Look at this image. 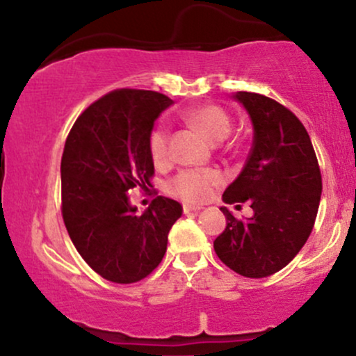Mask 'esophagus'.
I'll return each instance as SVG.
<instances>
[{
  "label": "esophagus",
  "mask_w": 356,
  "mask_h": 356,
  "mask_svg": "<svg viewBox=\"0 0 356 356\" xmlns=\"http://www.w3.org/2000/svg\"><path fill=\"white\" fill-rule=\"evenodd\" d=\"M202 207H197V206H189V204H184L182 206V211L184 214H194V212H199Z\"/></svg>",
  "instance_id": "34e87169"
}]
</instances>
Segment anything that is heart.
Here are the masks:
<instances>
[{"mask_svg": "<svg viewBox=\"0 0 356 356\" xmlns=\"http://www.w3.org/2000/svg\"><path fill=\"white\" fill-rule=\"evenodd\" d=\"M186 120L211 140H224L231 132V117L219 105H202L186 113ZM170 132L167 124L155 125L149 136V154L154 164L162 165L169 161ZM222 175L216 169H184L167 184V191L186 202H204L211 197Z\"/></svg>", "mask_w": 356, "mask_h": 356, "instance_id": "1", "label": "heart"}]
</instances>
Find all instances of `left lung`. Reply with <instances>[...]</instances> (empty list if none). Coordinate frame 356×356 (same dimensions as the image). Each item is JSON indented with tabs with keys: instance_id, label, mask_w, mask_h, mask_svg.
Returning <instances> with one entry per match:
<instances>
[{
	"instance_id": "left-lung-1",
	"label": "left lung",
	"mask_w": 356,
	"mask_h": 356,
	"mask_svg": "<svg viewBox=\"0 0 356 356\" xmlns=\"http://www.w3.org/2000/svg\"><path fill=\"white\" fill-rule=\"evenodd\" d=\"M254 127L251 152L224 202H249L254 216L236 219L226 207V229L216 254L246 277H266L293 261L312 234L321 197V172L312 138L300 118L280 102L238 92Z\"/></svg>"
}]
</instances>
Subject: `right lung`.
I'll return each instance as SVG.
<instances>
[{
    "label": "right lung",
    "instance_id": "1",
    "mask_svg": "<svg viewBox=\"0 0 356 356\" xmlns=\"http://www.w3.org/2000/svg\"><path fill=\"white\" fill-rule=\"evenodd\" d=\"M172 100L152 90L118 88L73 124L61 155V216L73 246L97 275L118 284L144 280L161 264L177 201L157 195L142 216L129 191L152 187L149 136Z\"/></svg>",
    "mask_w": 356,
    "mask_h": 356
}]
</instances>
